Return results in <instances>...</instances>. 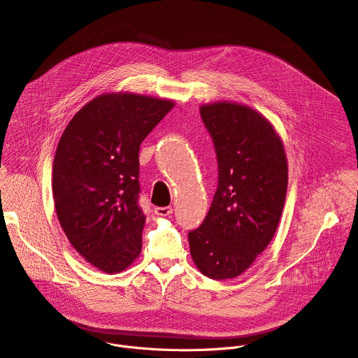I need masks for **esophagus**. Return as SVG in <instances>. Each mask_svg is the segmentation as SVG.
I'll use <instances>...</instances> for the list:
<instances>
[{"label": "esophagus", "instance_id": "1", "mask_svg": "<svg viewBox=\"0 0 358 358\" xmlns=\"http://www.w3.org/2000/svg\"><path fill=\"white\" fill-rule=\"evenodd\" d=\"M155 213L160 217H167V215L173 214V207H156Z\"/></svg>", "mask_w": 358, "mask_h": 358}]
</instances>
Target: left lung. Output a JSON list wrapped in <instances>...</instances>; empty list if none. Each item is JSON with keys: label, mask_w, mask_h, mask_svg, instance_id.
Listing matches in <instances>:
<instances>
[{"label": "left lung", "mask_w": 358, "mask_h": 358, "mask_svg": "<svg viewBox=\"0 0 358 358\" xmlns=\"http://www.w3.org/2000/svg\"><path fill=\"white\" fill-rule=\"evenodd\" d=\"M214 141L218 188L199 228L188 232L195 266L224 280L243 273L272 241L287 189L283 143L253 109L218 101L199 109Z\"/></svg>", "instance_id": "obj_1"}]
</instances>
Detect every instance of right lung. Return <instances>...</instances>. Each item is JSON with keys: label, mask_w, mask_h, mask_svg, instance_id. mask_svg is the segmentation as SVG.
Segmentation results:
<instances>
[{"label": "right lung", "mask_w": 358, "mask_h": 358, "mask_svg": "<svg viewBox=\"0 0 358 358\" xmlns=\"http://www.w3.org/2000/svg\"><path fill=\"white\" fill-rule=\"evenodd\" d=\"M173 108L167 99L105 93L73 116L59 140L57 215L72 246L101 272L124 271L141 252L138 150Z\"/></svg>", "instance_id": "1"}]
</instances>
